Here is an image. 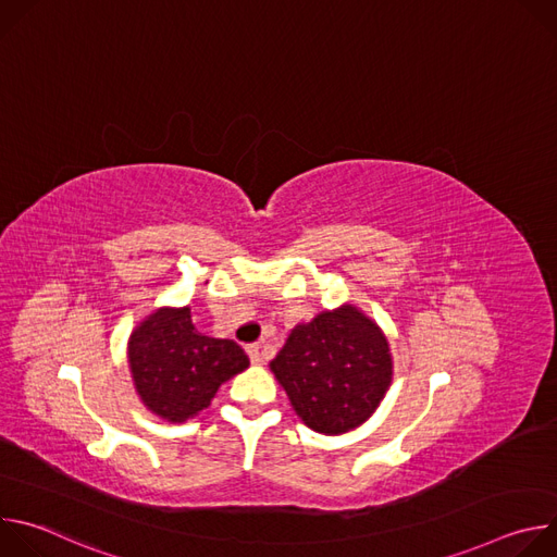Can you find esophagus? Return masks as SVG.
<instances>
[{"instance_id": "1", "label": "esophagus", "mask_w": 557, "mask_h": 557, "mask_svg": "<svg viewBox=\"0 0 557 557\" xmlns=\"http://www.w3.org/2000/svg\"><path fill=\"white\" fill-rule=\"evenodd\" d=\"M247 355H249V359H251L253 366H260V363H262V346H260V344L249 346V348H247Z\"/></svg>"}]
</instances>
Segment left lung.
Returning <instances> with one entry per match:
<instances>
[{
  "instance_id": "8db88e82",
  "label": "left lung",
  "mask_w": 557,
  "mask_h": 557,
  "mask_svg": "<svg viewBox=\"0 0 557 557\" xmlns=\"http://www.w3.org/2000/svg\"><path fill=\"white\" fill-rule=\"evenodd\" d=\"M271 372L306 428L339 436L374 414L394 363L379 324L359 306L342 304L297 324L271 361Z\"/></svg>"
}]
</instances>
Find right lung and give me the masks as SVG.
<instances>
[{
  "instance_id": "add662e5",
  "label": "right lung",
  "mask_w": 557,
  "mask_h": 557,
  "mask_svg": "<svg viewBox=\"0 0 557 557\" xmlns=\"http://www.w3.org/2000/svg\"><path fill=\"white\" fill-rule=\"evenodd\" d=\"M127 366L140 404L168 423H185L249 368V357L233 339L198 333L189 306H161L132 331Z\"/></svg>"
}]
</instances>
